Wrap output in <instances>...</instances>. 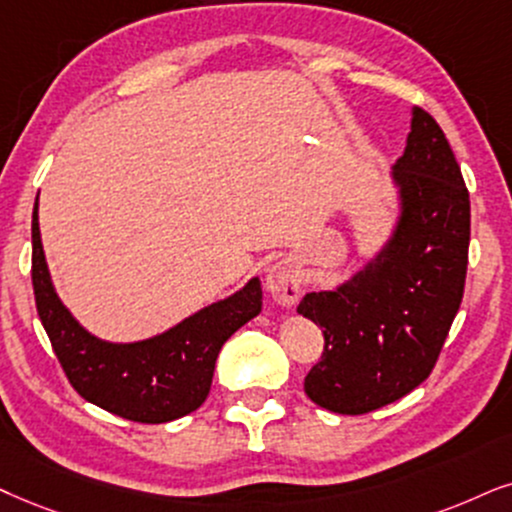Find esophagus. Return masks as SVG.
I'll return each instance as SVG.
<instances>
[{"label": "esophagus", "instance_id": "1", "mask_svg": "<svg viewBox=\"0 0 512 512\" xmlns=\"http://www.w3.org/2000/svg\"><path fill=\"white\" fill-rule=\"evenodd\" d=\"M267 290L278 304H283V307H290V304L300 300L302 278L297 264L293 260H281L271 264L267 269Z\"/></svg>", "mask_w": 512, "mask_h": 512}]
</instances>
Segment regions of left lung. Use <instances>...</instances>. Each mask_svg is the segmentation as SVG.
Masks as SVG:
<instances>
[{"label":"left lung","instance_id":"1","mask_svg":"<svg viewBox=\"0 0 512 512\" xmlns=\"http://www.w3.org/2000/svg\"><path fill=\"white\" fill-rule=\"evenodd\" d=\"M392 184L399 212L383 248L345 283L307 293L297 307L326 340L304 392L342 416L416 390L435 368L463 300L470 196L442 127L423 108L411 111Z\"/></svg>","mask_w":512,"mask_h":512}]
</instances>
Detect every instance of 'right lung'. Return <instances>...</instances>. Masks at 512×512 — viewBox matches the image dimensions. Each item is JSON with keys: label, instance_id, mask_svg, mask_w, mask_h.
Instances as JSON below:
<instances>
[{"label": "right lung", "instance_id": "right-lung-1", "mask_svg": "<svg viewBox=\"0 0 512 512\" xmlns=\"http://www.w3.org/2000/svg\"><path fill=\"white\" fill-rule=\"evenodd\" d=\"M32 288L44 331L75 392L103 411L151 425L186 416L208 399L219 349L262 312V286L255 276L234 295L198 309L153 338H96L56 295L37 203L32 210Z\"/></svg>", "mask_w": 512, "mask_h": 512}]
</instances>
